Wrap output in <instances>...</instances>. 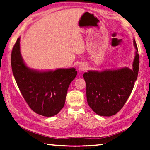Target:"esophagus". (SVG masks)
Segmentation results:
<instances>
[{
    "instance_id": "34e87169",
    "label": "esophagus",
    "mask_w": 150,
    "mask_h": 150,
    "mask_svg": "<svg viewBox=\"0 0 150 150\" xmlns=\"http://www.w3.org/2000/svg\"><path fill=\"white\" fill-rule=\"evenodd\" d=\"M86 68H87V65L84 63H81L79 67V71L82 72L84 70H86Z\"/></svg>"
}]
</instances>
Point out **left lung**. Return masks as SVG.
<instances>
[{
    "label": "left lung",
    "mask_w": 150,
    "mask_h": 150,
    "mask_svg": "<svg viewBox=\"0 0 150 150\" xmlns=\"http://www.w3.org/2000/svg\"><path fill=\"white\" fill-rule=\"evenodd\" d=\"M133 43L136 51L132 69L122 67L103 71L89 70L83 74L87 103L98 115L111 117L117 113L131 94L139 66V57L134 39Z\"/></svg>",
    "instance_id": "1"
}]
</instances>
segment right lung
Masks as SVG:
<instances>
[{"label": "right lung", "mask_w": 150, "mask_h": 150, "mask_svg": "<svg viewBox=\"0 0 150 150\" xmlns=\"http://www.w3.org/2000/svg\"><path fill=\"white\" fill-rule=\"evenodd\" d=\"M19 37L11 53L14 79L25 100L33 112L53 117L63 108L68 87L76 75L75 68L38 70L29 68L23 59Z\"/></svg>", "instance_id": "obj_1"}]
</instances>
